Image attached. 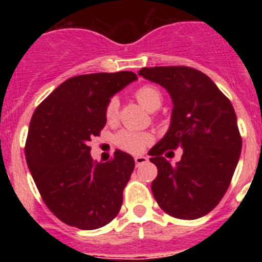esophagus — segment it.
Wrapping results in <instances>:
<instances>
[{
    "mask_svg": "<svg viewBox=\"0 0 262 262\" xmlns=\"http://www.w3.org/2000/svg\"><path fill=\"white\" fill-rule=\"evenodd\" d=\"M148 161V157L147 156H143V155H138V156H135V164L136 166H140L143 165V164H145Z\"/></svg>",
    "mask_w": 262,
    "mask_h": 262,
    "instance_id": "34e87169",
    "label": "esophagus"
}]
</instances>
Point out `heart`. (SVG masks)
Here are the masks:
<instances>
[{
  "instance_id": "b5f03b06",
  "label": "heart",
  "mask_w": 262,
  "mask_h": 262,
  "mask_svg": "<svg viewBox=\"0 0 262 262\" xmlns=\"http://www.w3.org/2000/svg\"><path fill=\"white\" fill-rule=\"evenodd\" d=\"M136 101H138L145 110L155 111L163 103V94L154 85H143L135 90ZM118 111H119V102L118 98H111L105 108V118L107 123H115L118 119ZM151 135L145 133H134L123 129L115 136V143L118 147L131 154H138L151 142Z\"/></svg>"
}]
</instances>
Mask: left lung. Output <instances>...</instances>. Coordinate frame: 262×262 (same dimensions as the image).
I'll return each instance as SVG.
<instances>
[{"label": "left lung", "instance_id": "obj_1", "mask_svg": "<svg viewBox=\"0 0 262 262\" xmlns=\"http://www.w3.org/2000/svg\"><path fill=\"white\" fill-rule=\"evenodd\" d=\"M139 75L168 90L173 102L168 133L148 152L157 166L152 194L166 214L198 219L221 202L230 186L242 136L232 103L209 76L189 67L143 68ZM184 149L174 166L162 155Z\"/></svg>", "mask_w": 262, "mask_h": 262}]
</instances>
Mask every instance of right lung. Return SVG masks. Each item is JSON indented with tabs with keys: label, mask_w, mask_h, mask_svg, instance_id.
<instances>
[{
	"label": "right lung",
	"mask_w": 262,
	"mask_h": 262,
	"mask_svg": "<svg viewBox=\"0 0 262 262\" xmlns=\"http://www.w3.org/2000/svg\"><path fill=\"white\" fill-rule=\"evenodd\" d=\"M136 78L127 71L68 78L32 114L27 165L48 209L68 226L96 230L119 212L134 157L117 149L114 159L97 163L89 142L105 127L111 97Z\"/></svg>",
	"instance_id": "right-lung-1"
}]
</instances>
